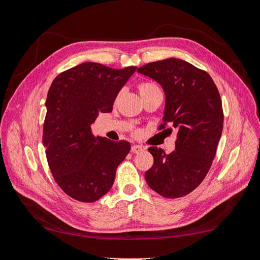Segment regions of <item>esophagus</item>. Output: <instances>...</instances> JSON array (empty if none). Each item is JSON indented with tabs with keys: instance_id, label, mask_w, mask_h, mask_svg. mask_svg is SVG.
<instances>
[{
	"instance_id": "esophagus-1",
	"label": "esophagus",
	"mask_w": 260,
	"mask_h": 260,
	"mask_svg": "<svg viewBox=\"0 0 260 260\" xmlns=\"http://www.w3.org/2000/svg\"><path fill=\"white\" fill-rule=\"evenodd\" d=\"M145 150V147L144 146H142V145H133L132 146V152L133 153H140V152H142V151H144Z\"/></svg>"
}]
</instances>
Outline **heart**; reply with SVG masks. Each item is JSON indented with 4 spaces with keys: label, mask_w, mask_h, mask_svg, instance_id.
<instances>
[{
    "label": "heart",
    "mask_w": 260,
    "mask_h": 260,
    "mask_svg": "<svg viewBox=\"0 0 260 260\" xmlns=\"http://www.w3.org/2000/svg\"><path fill=\"white\" fill-rule=\"evenodd\" d=\"M139 88H140L141 95H143V93H145V92L151 91V90L159 89V88L155 84H153V82H142V84L139 86Z\"/></svg>",
    "instance_id": "heart-1"
}]
</instances>
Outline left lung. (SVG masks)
<instances>
[{
  "instance_id": "8db88e82",
  "label": "left lung",
  "mask_w": 260,
  "mask_h": 260,
  "mask_svg": "<svg viewBox=\"0 0 260 260\" xmlns=\"http://www.w3.org/2000/svg\"><path fill=\"white\" fill-rule=\"evenodd\" d=\"M137 71L156 80L165 92L164 123L158 129L170 123L178 131L172 153L148 148L154 163L145 180L164 198L184 197L206 178L217 153L223 127L219 90L207 71L181 59L159 60Z\"/></svg>"
}]
</instances>
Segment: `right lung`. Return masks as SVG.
Returning a JSON list of instances; mask_svg holds the SVG:
<instances>
[{
    "instance_id": "add662e5",
    "label": "right lung",
    "mask_w": 260,
    "mask_h": 260,
    "mask_svg": "<svg viewBox=\"0 0 260 260\" xmlns=\"http://www.w3.org/2000/svg\"><path fill=\"white\" fill-rule=\"evenodd\" d=\"M136 69L84 62L52 81L42 142L57 184L75 200L90 203L106 194L131 150L126 141L95 137L90 125L99 113L112 112L119 90Z\"/></svg>"
}]
</instances>
